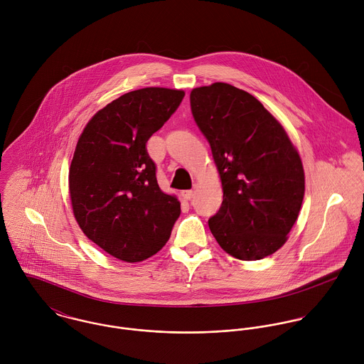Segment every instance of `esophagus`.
<instances>
[{"label":"esophagus","instance_id":"obj_1","mask_svg":"<svg viewBox=\"0 0 364 364\" xmlns=\"http://www.w3.org/2000/svg\"><path fill=\"white\" fill-rule=\"evenodd\" d=\"M195 188L193 189H191V191H183L182 192V196H183V199H186V200H191L193 196H195Z\"/></svg>","mask_w":364,"mask_h":364}]
</instances>
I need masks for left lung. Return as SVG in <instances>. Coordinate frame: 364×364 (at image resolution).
Returning <instances> with one entry per match:
<instances>
[{
    "instance_id": "1",
    "label": "left lung",
    "mask_w": 364,
    "mask_h": 364,
    "mask_svg": "<svg viewBox=\"0 0 364 364\" xmlns=\"http://www.w3.org/2000/svg\"><path fill=\"white\" fill-rule=\"evenodd\" d=\"M223 186L208 220L218 245L241 260L263 259L287 241L306 191L303 162L283 126L251 94L225 82L191 92Z\"/></svg>"
}]
</instances>
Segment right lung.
Returning <instances> with one entry per match:
<instances>
[{"mask_svg": "<svg viewBox=\"0 0 364 364\" xmlns=\"http://www.w3.org/2000/svg\"><path fill=\"white\" fill-rule=\"evenodd\" d=\"M183 97L158 87L127 92L97 112L78 139L68 172L74 217L117 259L156 255L181 214L179 200L159 189L146 144Z\"/></svg>", "mask_w": 364, "mask_h": 364, "instance_id": "1", "label": "right lung"}]
</instances>
